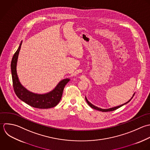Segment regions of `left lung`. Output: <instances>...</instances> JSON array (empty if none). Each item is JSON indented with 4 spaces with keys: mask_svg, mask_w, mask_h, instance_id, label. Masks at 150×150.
I'll list each match as a JSON object with an SVG mask.
<instances>
[{
    "mask_svg": "<svg viewBox=\"0 0 150 150\" xmlns=\"http://www.w3.org/2000/svg\"><path fill=\"white\" fill-rule=\"evenodd\" d=\"M134 95H133V96H134ZM133 96L132 98V99H130V100H129L127 102H126V103L123 104V105H120V106H117V107H115V108H110V109H102L99 108H98V107H96V106H95L93 105L92 103H91L88 100V99H86V97H85V99H86V102L88 103V105H89V106H91L92 108H93V109H96V110H99V111L103 112H111V111L115 110H116V109H119V108L122 107V106H123V105H125L127 104V103H129V102L132 99V98H133Z\"/></svg>",
    "mask_w": 150,
    "mask_h": 150,
    "instance_id": "left-lung-1",
    "label": "left lung"
}]
</instances>
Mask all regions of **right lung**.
Here are the masks:
<instances>
[{
	"instance_id": "obj_1",
	"label": "right lung",
	"mask_w": 150,
	"mask_h": 150,
	"mask_svg": "<svg viewBox=\"0 0 150 150\" xmlns=\"http://www.w3.org/2000/svg\"><path fill=\"white\" fill-rule=\"evenodd\" d=\"M22 41L13 56L11 62V71L14 91L17 96L28 105L38 109H49L57 106L62 98L63 91L69 79L61 81L51 92L44 95L33 93L25 89L20 83L16 72V65Z\"/></svg>"
}]
</instances>
